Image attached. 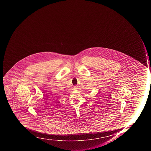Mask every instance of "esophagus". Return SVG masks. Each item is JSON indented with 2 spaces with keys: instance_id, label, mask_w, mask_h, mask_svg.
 Segmentation results:
<instances>
[{
  "instance_id": "esophagus-1",
  "label": "esophagus",
  "mask_w": 151,
  "mask_h": 151,
  "mask_svg": "<svg viewBox=\"0 0 151 151\" xmlns=\"http://www.w3.org/2000/svg\"><path fill=\"white\" fill-rule=\"evenodd\" d=\"M77 87H78V86H74V90H76V89H77Z\"/></svg>"
}]
</instances>
